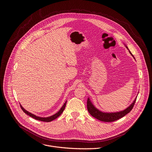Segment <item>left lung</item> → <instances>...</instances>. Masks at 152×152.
I'll return each instance as SVG.
<instances>
[{"mask_svg":"<svg viewBox=\"0 0 152 152\" xmlns=\"http://www.w3.org/2000/svg\"><path fill=\"white\" fill-rule=\"evenodd\" d=\"M129 52L133 56V55L131 53V52L130 51H129ZM136 98H135L133 102L128 108H127L126 110H123V111H122V112H116V113H103V112L99 111V110H98L97 108H96L94 107V106L91 102L90 99L88 98L87 104V110H88L89 113L92 116H93L94 118H96L99 121H101L103 122H113L116 120H118L119 119L124 117L127 113H129L132 110V108L136 102Z\"/></svg>","mask_w":152,"mask_h":152,"instance_id":"1","label":"left lung"}]
</instances>
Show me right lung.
Returning <instances> with one entry per match:
<instances>
[{
  "label": "right lung",
  "mask_w": 152,
  "mask_h": 152,
  "mask_svg": "<svg viewBox=\"0 0 152 152\" xmlns=\"http://www.w3.org/2000/svg\"><path fill=\"white\" fill-rule=\"evenodd\" d=\"M66 104V101L64 103V104L63 105V106L61 107V108L60 109V110H59V111L58 113H56V114H54V115H52V116H50V117H47V118H41V117L36 116V115H33V114H32V113L28 112V111H26V110H25V109L21 106V105H20V107H21L22 110H23V112L25 113H26V115H28V116L32 117L33 118H34V119H36V120H38V121H40L51 122V121H53L54 119H56L57 118H58V117L62 114V113L64 112V109H65V108Z\"/></svg>",
  "instance_id": "add662e5"
}]
</instances>
